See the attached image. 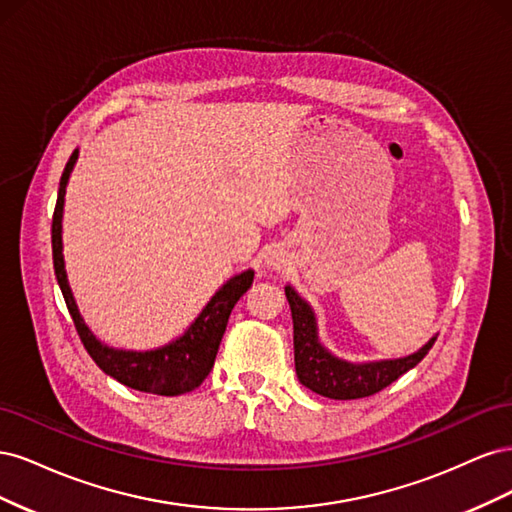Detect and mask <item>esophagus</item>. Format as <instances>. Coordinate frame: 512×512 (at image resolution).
<instances>
[{"mask_svg": "<svg viewBox=\"0 0 512 512\" xmlns=\"http://www.w3.org/2000/svg\"><path fill=\"white\" fill-rule=\"evenodd\" d=\"M267 262H269L271 267L280 269V267L284 265V258H282V254H280V252H271V254H269V258H267Z\"/></svg>", "mask_w": 512, "mask_h": 512, "instance_id": "34e87169", "label": "esophagus"}]
</instances>
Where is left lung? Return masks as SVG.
I'll return each instance as SVG.
<instances>
[{
	"mask_svg": "<svg viewBox=\"0 0 512 512\" xmlns=\"http://www.w3.org/2000/svg\"><path fill=\"white\" fill-rule=\"evenodd\" d=\"M294 324V367L303 386L329 399H361L374 395L404 376L414 365L425 359L436 337L410 356L378 363H348L329 354L318 342L316 318L297 292L286 286Z\"/></svg>",
	"mask_w": 512,
	"mask_h": 512,
	"instance_id": "8db88e82",
	"label": "left lung"
}]
</instances>
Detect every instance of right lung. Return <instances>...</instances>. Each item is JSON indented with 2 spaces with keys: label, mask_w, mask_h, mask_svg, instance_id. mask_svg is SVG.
Here are the masks:
<instances>
[{
  "label": "right lung",
  "mask_w": 512,
  "mask_h": 512,
  "mask_svg": "<svg viewBox=\"0 0 512 512\" xmlns=\"http://www.w3.org/2000/svg\"><path fill=\"white\" fill-rule=\"evenodd\" d=\"M79 158V151H74L64 173H61L59 192H57V205L53 213V226H51V243H53V267L57 284L64 294V301L68 305V312L72 322L79 333L85 350L89 352L96 365L115 378L117 382L130 386L134 391L143 393H156V395H181L194 391L196 386L203 384L213 369L215 356L226 331V324L230 318L232 307L247 292V288L254 282V271L247 269L239 275L228 280L207 307L200 312L194 320L192 327L185 331L173 344H168L158 350L149 352H130V350H115L100 344L94 337L76 309L74 297L68 286V277L64 269V254H61V215H64V196H66V183L72 173V166Z\"/></svg>",
  "instance_id": "right-lung-1"
}]
</instances>
